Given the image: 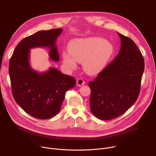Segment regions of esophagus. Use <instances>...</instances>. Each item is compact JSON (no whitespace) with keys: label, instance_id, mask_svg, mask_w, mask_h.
<instances>
[{"label":"esophagus","instance_id":"esophagus-1","mask_svg":"<svg viewBox=\"0 0 156 156\" xmlns=\"http://www.w3.org/2000/svg\"><path fill=\"white\" fill-rule=\"evenodd\" d=\"M84 84V81L83 79L79 78V79L77 80V81H76V84H77V86H81L83 85Z\"/></svg>","mask_w":156,"mask_h":156}]
</instances>
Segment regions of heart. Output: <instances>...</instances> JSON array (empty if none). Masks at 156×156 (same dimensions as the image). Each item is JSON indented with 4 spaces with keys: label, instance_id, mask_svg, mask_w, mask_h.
<instances>
[{
    "label": "heart",
    "instance_id": "1",
    "mask_svg": "<svg viewBox=\"0 0 156 156\" xmlns=\"http://www.w3.org/2000/svg\"><path fill=\"white\" fill-rule=\"evenodd\" d=\"M69 51L63 52V62L67 67L75 69L76 62L83 63L84 70L94 75L102 72L112 58L114 48L110 42L99 37H87L73 40Z\"/></svg>",
    "mask_w": 156,
    "mask_h": 156
}]
</instances>
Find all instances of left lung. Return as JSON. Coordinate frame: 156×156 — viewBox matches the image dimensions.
<instances>
[{
    "mask_svg": "<svg viewBox=\"0 0 156 156\" xmlns=\"http://www.w3.org/2000/svg\"><path fill=\"white\" fill-rule=\"evenodd\" d=\"M118 34L121 39L119 54L89 83L91 111L104 120L122 115L136 101L144 69V58L135 42Z\"/></svg>",
    "mask_w": 156,
    "mask_h": 156,
    "instance_id": "8db88e82",
    "label": "left lung"
}]
</instances>
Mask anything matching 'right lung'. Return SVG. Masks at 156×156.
<instances>
[{
	"label": "right lung",
	"instance_id": "add662e5",
	"mask_svg": "<svg viewBox=\"0 0 156 156\" xmlns=\"http://www.w3.org/2000/svg\"><path fill=\"white\" fill-rule=\"evenodd\" d=\"M63 30L40 31L21 40L16 46L9 63L12 94L16 102L29 115L48 119L60 111L66 92L73 87L76 80L51 67L38 73L30 64V49L37 47L50 49L49 56L59 60L55 41Z\"/></svg>",
	"mask_w": 156,
	"mask_h": 156
}]
</instances>
